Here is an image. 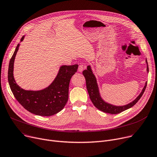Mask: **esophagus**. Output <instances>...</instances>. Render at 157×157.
<instances>
[{
	"mask_svg": "<svg viewBox=\"0 0 157 157\" xmlns=\"http://www.w3.org/2000/svg\"><path fill=\"white\" fill-rule=\"evenodd\" d=\"M85 68V67H84V66H83V65H79V66H78V71L82 72V71L83 70V68Z\"/></svg>",
	"mask_w": 157,
	"mask_h": 157,
	"instance_id": "34e87169",
	"label": "esophagus"
}]
</instances>
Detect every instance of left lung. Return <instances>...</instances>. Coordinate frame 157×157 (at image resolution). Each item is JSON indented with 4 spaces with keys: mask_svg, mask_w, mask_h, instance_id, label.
<instances>
[{
    "mask_svg": "<svg viewBox=\"0 0 157 157\" xmlns=\"http://www.w3.org/2000/svg\"><path fill=\"white\" fill-rule=\"evenodd\" d=\"M146 63H147V71L148 73V65L147 59L146 58ZM83 75L86 78V87L89 95L90 99L94 105V106L102 112L105 113H109L111 114H116L121 113L125 110H127L131 107L133 106L136 104V102L140 99L141 96L143 95L145 89L147 87V82L144 83V86L143 88L141 93L137 96V98L132 102L123 105H116L110 103H108L105 101L101 97V93L99 91V88L97 78H96L95 75L93 73L92 67L90 65H88L87 69L83 70Z\"/></svg>",
    "mask_w": 157,
    "mask_h": 157,
    "instance_id": "obj_1",
    "label": "left lung"
}]
</instances>
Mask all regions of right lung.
<instances>
[{
  "instance_id": "1",
  "label": "right lung",
  "mask_w": 157,
  "mask_h": 157,
  "mask_svg": "<svg viewBox=\"0 0 157 157\" xmlns=\"http://www.w3.org/2000/svg\"><path fill=\"white\" fill-rule=\"evenodd\" d=\"M25 35L21 40H25ZM19 43L10 59L8 69V82L15 98L29 112L41 116H53L62 111L68 99L70 80L77 71L78 65H62L53 81L44 89L28 90L20 87L14 77V64L19 50Z\"/></svg>"
}]
</instances>
